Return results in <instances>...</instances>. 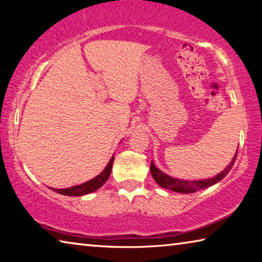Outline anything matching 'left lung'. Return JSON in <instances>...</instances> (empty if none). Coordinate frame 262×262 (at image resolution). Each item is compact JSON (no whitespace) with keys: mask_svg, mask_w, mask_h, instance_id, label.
<instances>
[{"mask_svg":"<svg viewBox=\"0 0 262 262\" xmlns=\"http://www.w3.org/2000/svg\"><path fill=\"white\" fill-rule=\"evenodd\" d=\"M237 152L234 154L232 161L230 162L229 165L224 168L223 171L221 172L212 178H207V179H199V180H188V179H178L173 178V177H170L166 173H164L163 171L159 170V168L155 165L154 162L151 161V165H150V172H151L152 178L155 181L161 186L163 188L173 190L177 193H184V194H189V193H195L200 189H205L207 187H210V186L215 185L221 181L222 179L227 176L230 170H231L234 162H236L237 158Z\"/></svg>","mask_w":262,"mask_h":262,"instance_id":"obj_1","label":"left lung"}]
</instances>
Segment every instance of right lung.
Returning a JSON list of instances; mask_svg holds the SVG:
<instances>
[{
	"label": "right lung",
	"instance_id": "1",
	"mask_svg": "<svg viewBox=\"0 0 262 262\" xmlns=\"http://www.w3.org/2000/svg\"><path fill=\"white\" fill-rule=\"evenodd\" d=\"M113 161H114V155L111 157L110 162L107 163V165H106L104 170L101 171L98 176H96L95 178H92L91 180L86 181V183L73 186V187H68V188H60V189L52 188V189L59 194L67 195V196H82V195L95 192V190L100 188L101 186H103L106 181H107L108 177L111 174V171H112Z\"/></svg>",
	"mask_w": 262,
	"mask_h": 262
}]
</instances>
